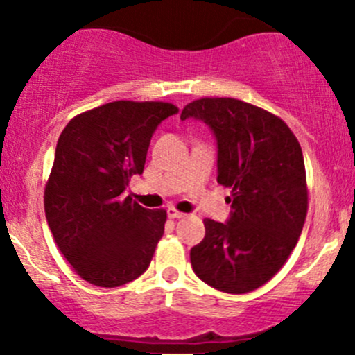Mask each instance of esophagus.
<instances>
[{"instance_id":"obj_1","label":"esophagus","mask_w":355,"mask_h":355,"mask_svg":"<svg viewBox=\"0 0 355 355\" xmlns=\"http://www.w3.org/2000/svg\"><path fill=\"white\" fill-rule=\"evenodd\" d=\"M168 217H170V218H182V217H185V214L178 211L177 208L170 207V208H168Z\"/></svg>"}]
</instances>
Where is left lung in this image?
Instances as JSON below:
<instances>
[{"instance_id":"left-lung-1","label":"left lung","mask_w":355,"mask_h":355,"mask_svg":"<svg viewBox=\"0 0 355 355\" xmlns=\"http://www.w3.org/2000/svg\"><path fill=\"white\" fill-rule=\"evenodd\" d=\"M201 119L217 138V182L231 189L226 224L205 218L191 264L208 286L230 294L259 289L296 247L308 211L301 145L289 125L234 98H200L180 119Z\"/></svg>"}]
</instances>
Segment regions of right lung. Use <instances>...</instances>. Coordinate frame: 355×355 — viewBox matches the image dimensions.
<instances>
[{"mask_svg":"<svg viewBox=\"0 0 355 355\" xmlns=\"http://www.w3.org/2000/svg\"><path fill=\"white\" fill-rule=\"evenodd\" d=\"M177 112L171 103L121 99L62 129L43 205L58 248L92 286H124L150 264L166 210L144 208L124 189L144 173L155 128Z\"/></svg>","mask_w":355,"mask_h":355,"instance_id":"add662e5","label":"right lung"}]
</instances>
